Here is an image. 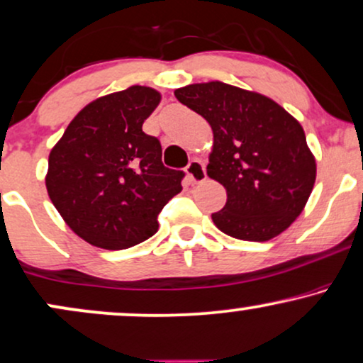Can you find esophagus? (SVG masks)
Returning <instances> with one entry per match:
<instances>
[{
	"label": "esophagus",
	"mask_w": 363,
	"mask_h": 363,
	"mask_svg": "<svg viewBox=\"0 0 363 363\" xmlns=\"http://www.w3.org/2000/svg\"><path fill=\"white\" fill-rule=\"evenodd\" d=\"M186 174H187V179H189V182H192V184H199V182L206 181V177H208L204 164L197 159L189 160V164H187L186 167Z\"/></svg>",
	"instance_id": "1"
}]
</instances>
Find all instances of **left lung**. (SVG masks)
Wrapping results in <instances>:
<instances>
[{"mask_svg":"<svg viewBox=\"0 0 363 363\" xmlns=\"http://www.w3.org/2000/svg\"><path fill=\"white\" fill-rule=\"evenodd\" d=\"M176 97L213 128L208 176L228 194L224 208L211 214L216 226L242 241L283 233L315 184L303 127L272 99L223 82L182 86Z\"/></svg>","mask_w":363,"mask_h":363,"instance_id":"obj_1","label":"left lung"}]
</instances>
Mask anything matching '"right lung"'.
<instances>
[{
	"mask_svg": "<svg viewBox=\"0 0 363 363\" xmlns=\"http://www.w3.org/2000/svg\"><path fill=\"white\" fill-rule=\"evenodd\" d=\"M159 100L140 85L95 100L50 152V199L90 245L125 250L149 240L160 211L182 191L184 171L164 166L159 139L142 130Z\"/></svg>",
	"mask_w": 363,
	"mask_h": 363,
	"instance_id": "right-lung-1",
	"label": "right lung"
}]
</instances>
